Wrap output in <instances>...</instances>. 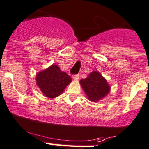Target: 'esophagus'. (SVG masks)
Listing matches in <instances>:
<instances>
[{
  "label": "esophagus",
  "mask_w": 149,
  "mask_h": 149,
  "mask_svg": "<svg viewBox=\"0 0 149 149\" xmlns=\"http://www.w3.org/2000/svg\"><path fill=\"white\" fill-rule=\"evenodd\" d=\"M79 77H80L79 74H74V75H73V79L74 80H77L79 79Z\"/></svg>",
  "instance_id": "1"
}]
</instances>
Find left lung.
I'll use <instances>...</instances> for the list:
<instances>
[{"instance_id":"1","label":"left lung","mask_w":149,"mask_h":149,"mask_svg":"<svg viewBox=\"0 0 149 149\" xmlns=\"http://www.w3.org/2000/svg\"><path fill=\"white\" fill-rule=\"evenodd\" d=\"M82 88L89 100L97 102L104 98L110 91L107 80L97 71H93L85 79L80 81Z\"/></svg>"}]
</instances>
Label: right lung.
Instances as JSON below:
<instances>
[{"label": "right lung", "instance_id": "obj_1", "mask_svg": "<svg viewBox=\"0 0 149 149\" xmlns=\"http://www.w3.org/2000/svg\"><path fill=\"white\" fill-rule=\"evenodd\" d=\"M71 82L70 76L61 71L56 64L38 72L36 75L37 85L48 98H54L61 95Z\"/></svg>", "mask_w": 149, "mask_h": 149}]
</instances>
